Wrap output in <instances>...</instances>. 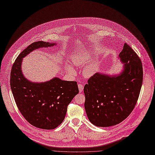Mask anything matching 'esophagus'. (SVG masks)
Listing matches in <instances>:
<instances>
[{"label":"esophagus","mask_w":155,"mask_h":155,"mask_svg":"<svg viewBox=\"0 0 155 155\" xmlns=\"http://www.w3.org/2000/svg\"><path fill=\"white\" fill-rule=\"evenodd\" d=\"M78 89H79V91L80 92H82V91H83V89H84V86H83V85L82 84H78Z\"/></svg>","instance_id":"34e87169"}]
</instances>
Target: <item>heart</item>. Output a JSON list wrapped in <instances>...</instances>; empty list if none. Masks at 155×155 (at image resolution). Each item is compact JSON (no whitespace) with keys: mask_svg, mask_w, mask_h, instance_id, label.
Returning <instances> with one entry per match:
<instances>
[{"mask_svg":"<svg viewBox=\"0 0 155 155\" xmlns=\"http://www.w3.org/2000/svg\"><path fill=\"white\" fill-rule=\"evenodd\" d=\"M90 54L86 51H81V53H78L75 55H74L72 57V62L74 65L78 66H82L85 63L87 62V61L90 59ZM99 63L98 62H94L93 63H91L85 66L83 70V74L87 78H90L97 72L98 70ZM68 70L71 72V73H74V70L71 66H67Z\"/></svg>","mask_w":155,"mask_h":155,"instance_id":"b5f03b06","label":"heart"}]
</instances>
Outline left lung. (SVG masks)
Instances as JSON below:
<instances>
[{"instance_id": "obj_1", "label": "left lung", "mask_w": 155, "mask_h": 155, "mask_svg": "<svg viewBox=\"0 0 155 155\" xmlns=\"http://www.w3.org/2000/svg\"><path fill=\"white\" fill-rule=\"evenodd\" d=\"M119 59L124 64L119 74L96 73L84 86L85 110L89 121L96 127H108L122 122L139 98L143 81L140 58L125 43Z\"/></svg>"}]
</instances>
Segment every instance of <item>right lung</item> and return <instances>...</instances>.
Masks as SVG:
<instances>
[{"instance_id": "obj_1", "label": "right lung", "mask_w": 155, "mask_h": 155, "mask_svg": "<svg viewBox=\"0 0 155 155\" xmlns=\"http://www.w3.org/2000/svg\"><path fill=\"white\" fill-rule=\"evenodd\" d=\"M56 45L42 41L32 43L18 56L11 71V89L20 112L31 124L45 130L54 129L64 121L68 105L79 92L77 83L57 77L32 82L23 74L21 62L32 51Z\"/></svg>"}]
</instances>
